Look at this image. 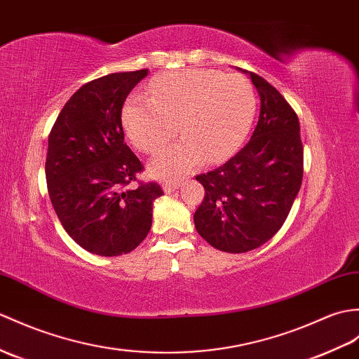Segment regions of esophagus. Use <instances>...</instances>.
Returning a JSON list of instances; mask_svg holds the SVG:
<instances>
[{"label": "esophagus", "instance_id": "1", "mask_svg": "<svg viewBox=\"0 0 359 359\" xmlns=\"http://www.w3.org/2000/svg\"><path fill=\"white\" fill-rule=\"evenodd\" d=\"M179 185H180V182H166L163 185V191H165V193H168V194L174 193V191L179 188Z\"/></svg>", "mask_w": 359, "mask_h": 359}]
</instances>
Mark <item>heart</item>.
<instances>
[{
  "label": "heart",
  "mask_w": 359,
  "mask_h": 359,
  "mask_svg": "<svg viewBox=\"0 0 359 359\" xmlns=\"http://www.w3.org/2000/svg\"><path fill=\"white\" fill-rule=\"evenodd\" d=\"M257 110L251 81L217 70L174 72L151 84V97L133 95L122 110L123 128L140 151L153 154L179 131L180 144L157 154L149 171L179 177L205 161L229 156L248 136Z\"/></svg>",
  "instance_id": "obj_1"
}]
</instances>
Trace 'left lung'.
<instances>
[{"label": "left lung", "instance_id": "1", "mask_svg": "<svg viewBox=\"0 0 359 359\" xmlns=\"http://www.w3.org/2000/svg\"><path fill=\"white\" fill-rule=\"evenodd\" d=\"M241 72L251 76L262 102L251 140L226 163L196 177L205 188L196 229L231 254L252 251L277 234L303 180L297 113L268 81Z\"/></svg>", "mask_w": 359, "mask_h": 359}]
</instances>
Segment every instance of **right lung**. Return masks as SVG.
<instances>
[{
    "instance_id": "1",
    "label": "right lung",
    "mask_w": 359,
    "mask_h": 359,
    "mask_svg": "<svg viewBox=\"0 0 359 359\" xmlns=\"http://www.w3.org/2000/svg\"><path fill=\"white\" fill-rule=\"evenodd\" d=\"M148 70L111 73L82 86L48 135L46 179L65 232L86 251L116 257L136 249L153 223L156 182H136L144 165L123 140L122 107Z\"/></svg>"
}]
</instances>
